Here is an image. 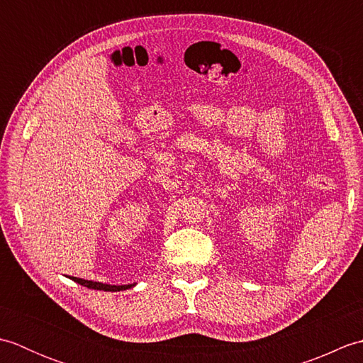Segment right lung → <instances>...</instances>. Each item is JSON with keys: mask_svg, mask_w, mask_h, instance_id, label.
<instances>
[{"mask_svg": "<svg viewBox=\"0 0 363 363\" xmlns=\"http://www.w3.org/2000/svg\"><path fill=\"white\" fill-rule=\"evenodd\" d=\"M74 282H78L84 287L87 289H94V290H104V291H120V290H128L130 287H134L135 284H128V285H111V284H103V282H94V281H86L81 279V277H72Z\"/></svg>", "mask_w": 363, "mask_h": 363, "instance_id": "obj_1", "label": "right lung"}]
</instances>
